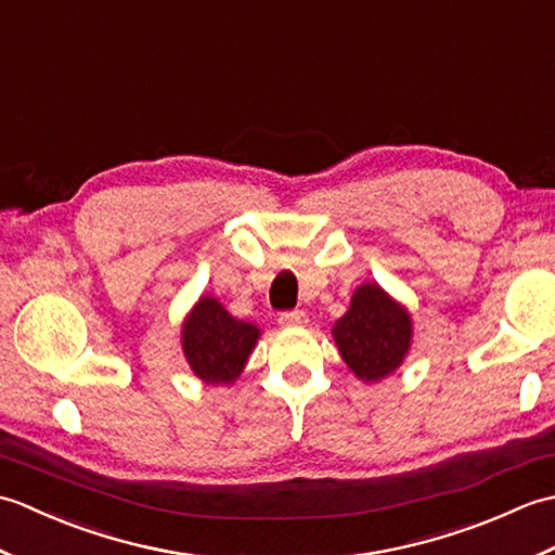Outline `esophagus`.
Wrapping results in <instances>:
<instances>
[{"mask_svg":"<svg viewBox=\"0 0 555 555\" xmlns=\"http://www.w3.org/2000/svg\"><path fill=\"white\" fill-rule=\"evenodd\" d=\"M279 324L281 326H305L308 324V314L302 310H288L279 314Z\"/></svg>","mask_w":555,"mask_h":555,"instance_id":"obj_1","label":"esophagus"}]
</instances>
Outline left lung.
<instances>
[{"mask_svg": "<svg viewBox=\"0 0 555 555\" xmlns=\"http://www.w3.org/2000/svg\"><path fill=\"white\" fill-rule=\"evenodd\" d=\"M410 314L376 284L352 296L350 310L334 324V338L348 367L364 382L396 372L410 348Z\"/></svg>", "mask_w": 555, "mask_h": 555, "instance_id": "left-lung-1", "label": "left lung"}]
</instances>
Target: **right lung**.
Masks as SVG:
<instances>
[{"instance_id": "add662e5", "label": "right lung", "mask_w": 555, "mask_h": 555, "mask_svg": "<svg viewBox=\"0 0 555 555\" xmlns=\"http://www.w3.org/2000/svg\"><path fill=\"white\" fill-rule=\"evenodd\" d=\"M259 338V328L238 322L215 298H199L183 324V352L193 372L207 384H231Z\"/></svg>"}]
</instances>
